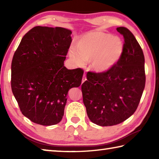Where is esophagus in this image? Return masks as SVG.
<instances>
[{
  "label": "esophagus",
  "mask_w": 159,
  "mask_h": 159,
  "mask_svg": "<svg viewBox=\"0 0 159 159\" xmlns=\"http://www.w3.org/2000/svg\"><path fill=\"white\" fill-rule=\"evenodd\" d=\"M86 80H87V79H86V76H85V75L84 74V75H83V79H82V83H84Z\"/></svg>",
  "instance_id": "1"
}]
</instances>
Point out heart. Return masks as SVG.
<instances>
[{
	"mask_svg": "<svg viewBox=\"0 0 159 159\" xmlns=\"http://www.w3.org/2000/svg\"><path fill=\"white\" fill-rule=\"evenodd\" d=\"M71 48L69 55L77 65L91 61V67L96 72L103 73L112 69L121 57L123 43L120 38L101 31H90L82 35Z\"/></svg>",
	"mask_w": 159,
	"mask_h": 159,
	"instance_id": "1",
	"label": "heart"
}]
</instances>
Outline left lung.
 Returning a JSON list of instances; mask_svg holds the SVG:
<instances>
[{
    "mask_svg": "<svg viewBox=\"0 0 159 159\" xmlns=\"http://www.w3.org/2000/svg\"><path fill=\"white\" fill-rule=\"evenodd\" d=\"M124 38L119 61L108 71L87 73L83 83V101L88 116L100 126L119 124L131 116L139 105L146 76L143 51L127 28L116 29Z\"/></svg>",
    "mask_w": 159,
    "mask_h": 159,
    "instance_id": "8db88e82",
    "label": "left lung"
}]
</instances>
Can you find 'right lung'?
Instances as JSON below:
<instances>
[{
    "instance_id": "obj_1",
    "label": "right lung",
    "mask_w": 159,
    "mask_h": 159,
    "mask_svg": "<svg viewBox=\"0 0 159 159\" xmlns=\"http://www.w3.org/2000/svg\"><path fill=\"white\" fill-rule=\"evenodd\" d=\"M69 29L35 26L21 39L11 64V88L22 114L42 125L60 123L68 91L81 84L83 70L64 61L72 41Z\"/></svg>"
}]
</instances>
